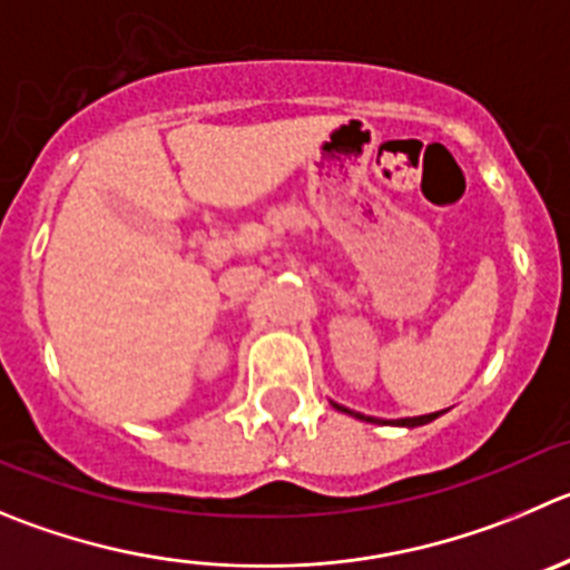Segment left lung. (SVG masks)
<instances>
[{"label":"left lung","mask_w":570,"mask_h":570,"mask_svg":"<svg viewBox=\"0 0 570 570\" xmlns=\"http://www.w3.org/2000/svg\"><path fill=\"white\" fill-rule=\"evenodd\" d=\"M335 409H338V411H346V414H355V411L344 409V405H335ZM355 416H361V420H370V416H363V414H355ZM436 416H439V414H425V416H405V420H394V425H409V428H416V425H425V422L436 420ZM370 422H375V420H370Z\"/></svg>","instance_id":"left-lung-1"}]
</instances>
